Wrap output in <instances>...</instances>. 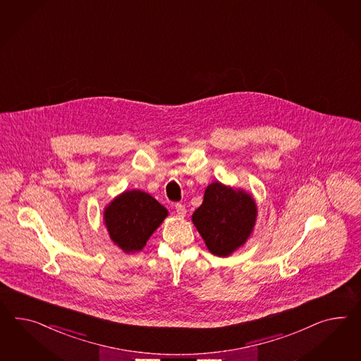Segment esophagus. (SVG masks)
Returning a JSON list of instances; mask_svg holds the SVG:
<instances>
[{"label": "esophagus", "mask_w": 361, "mask_h": 361, "mask_svg": "<svg viewBox=\"0 0 361 361\" xmlns=\"http://www.w3.org/2000/svg\"><path fill=\"white\" fill-rule=\"evenodd\" d=\"M176 214L178 215V216H185L186 214V209L185 206L181 205V204H176Z\"/></svg>", "instance_id": "esophagus-1"}]
</instances>
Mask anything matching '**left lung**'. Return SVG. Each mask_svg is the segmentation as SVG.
<instances>
[{
	"instance_id": "1",
	"label": "left lung",
	"mask_w": 361,
	"mask_h": 361,
	"mask_svg": "<svg viewBox=\"0 0 361 361\" xmlns=\"http://www.w3.org/2000/svg\"><path fill=\"white\" fill-rule=\"evenodd\" d=\"M257 205L252 195L240 188L214 181L207 185L192 222L207 250L219 257L234 254L254 233Z\"/></svg>"
}]
</instances>
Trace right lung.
Listing matches in <instances>:
<instances>
[{
  "label": "right lung",
  "mask_w": 361,
  "mask_h": 361,
  "mask_svg": "<svg viewBox=\"0 0 361 361\" xmlns=\"http://www.w3.org/2000/svg\"><path fill=\"white\" fill-rule=\"evenodd\" d=\"M166 216V207L139 189L125 190L104 209V224L109 236L126 254L142 251Z\"/></svg>",
  "instance_id": "right-lung-1"
}]
</instances>
